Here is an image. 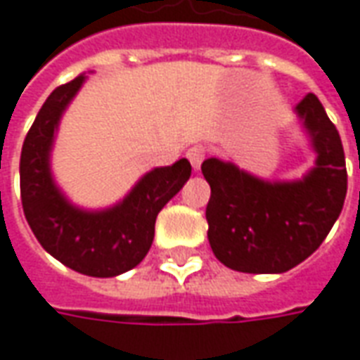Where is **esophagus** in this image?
<instances>
[{
	"mask_svg": "<svg viewBox=\"0 0 360 360\" xmlns=\"http://www.w3.org/2000/svg\"><path fill=\"white\" fill-rule=\"evenodd\" d=\"M186 157L192 162L193 170H200L201 162L205 159V147H203V145H193V147H190V149L186 151Z\"/></svg>",
	"mask_w": 360,
	"mask_h": 360,
	"instance_id": "34e87169",
	"label": "esophagus"
}]
</instances>
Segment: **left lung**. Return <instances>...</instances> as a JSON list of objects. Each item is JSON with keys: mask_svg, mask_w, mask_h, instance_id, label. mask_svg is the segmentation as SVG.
I'll list each match as a JSON object with an SVG mask.
<instances>
[{"mask_svg": "<svg viewBox=\"0 0 360 360\" xmlns=\"http://www.w3.org/2000/svg\"><path fill=\"white\" fill-rule=\"evenodd\" d=\"M297 112L312 135L318 159L300 182H264L231 162L207 159L211 186L205 219L211 250L242 274H285L320 248L347 195L345 153L338 129L316 94Z\"/></svg>", "mask_w": 360, "mask_h": 360, "instance_id": "left-lung-1", "label": "left lung"}]
</instances>
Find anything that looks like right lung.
Segmentation results:
<instances>
[{
    "instance_id": "obj_1",
    "label": "right lung",
    "mask_w": 360,
    "mask_h": 360,
    "mask_svg": "<svg viewBox=\"0 0 360 360\" xmlns=\"http://www.w3.org/2000/svg\"><path fill=\"white\" fill-rule=\"evenodd\" d=\"M85 77L79 75L53 91L38 112L21 151V201L25 217L42 248L91 277H114L135 267L151 248L159 211L192 174L186 159L155 168L116 207L101 213L79 211L58 192L50 176L53 131L65 106Z\"/></svg>"
}]
</instances>
